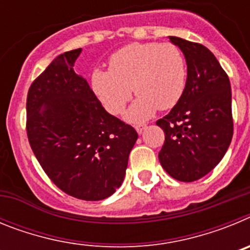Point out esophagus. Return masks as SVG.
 I'll return each mask as SVG.
<instances>
[{
	"instance_id": "34e87169",
	"label": "esophagus",
	"mask_w": 250,
	"mask_h": 250,
	"mask_svg": "<svg viewBox=\"0 0 250 250\" xmlns=\"http://www.w3.org/2000/svg\"><path fill=\"white\" fill-rule=\"evenodd\" d=\"M135 129H136V131H138V134H143V132H144V130L146 129V125H138Z\"/></svg>"
}]
</instances>
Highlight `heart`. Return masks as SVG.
Returning a JSON list of instances; mask_svg holds the SVG:
<instances>
[{
    "label": "heart",
    "instance_id": "obj_1",
    "mask_svg": "<svg viewBox=\"0 0 250 250\" xmlns=\"http://www.w3.org/2000/svg\"><path fill=\"white\" fill-rule=\"evenodd\" d=\"M187 83V63L173 43L134 42L110 56L109 70L95 67L90 75L94 95L111 115L124 111L132 90L138 98L125 114L130 123H143L156 110L179 103Z\"/></svg>",
    "mask_w": 250,
    "mask_h": 250
}]
</instances>
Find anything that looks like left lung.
I'll use <instances>...</instances> for the list:
<instances>
[{
  "instance_id": "8db88e82",
  "label": "left lung",
  "mask_w": 250,
  "mask_h": 250,
  "mask_svg": "<svg viewBox=\"0 0 250 250\" xmlns=\"http://www.w3.org/2000/svg\"><path fill=\"white\" fill-rule=\"evenodd\" d=\"M169 39L184 54L188 76L182 99L156 121L165 134L159 160L171 178L190 183L219 164L230 145V83L205 46L180 37Z\"/></svg>"
}]
</instances>
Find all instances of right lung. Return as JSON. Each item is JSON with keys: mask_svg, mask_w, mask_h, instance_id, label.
I'll use <instances>...</instances> for the list:
<instances>
[{"mask_svg": "<svg viewBox=\"0 0 250 250\" xmlns=\"http://www.w3.org/2000/svg\"><path fill=\"white\" fill-rule=\"evenodd\" d=\"M81 48L59 55L31 83L26 130L43 171L63 193L103 200L121 187L138 132L106 111L74 71Z\"/></svg>", "mask_w": 250, "mask_h": 250, "instance_id": "right-lung-1", "label": "right lung"}]
</instances>
